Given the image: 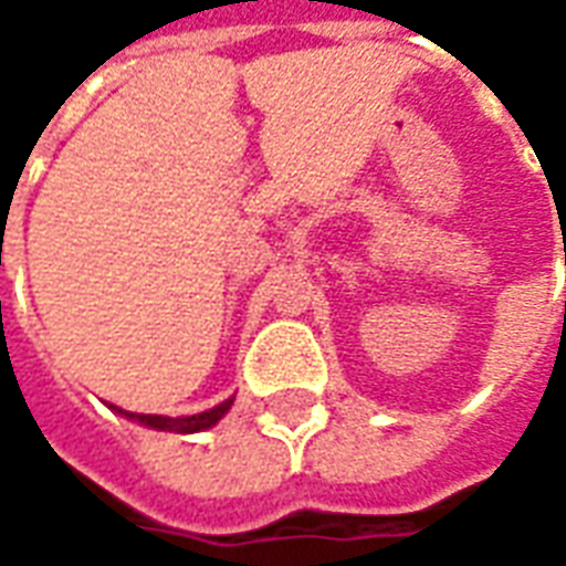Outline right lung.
I'll list each match as a JSON object with an SVG mask.
<instances>
[{"instance_id":"add662e5","label":"right lung","mask_w":566,"mask_h":566,"mask_svg":"<svg viewBox=\"0 0 566 566\" xmlns=\"http://www.w3.org/2000/svg\"><path fill=\"white\" fill-rule=\"evenodd\" d=\"M120 412V409H117ZM133 416V412H129ZM221 418L218 409H211V412H202V416H193V418H178V421H169V418H160V416H139V421L150 427H160V430H175V433H197V430H206L211 427L214 421Z\"/></svg>"}]
</instances>
